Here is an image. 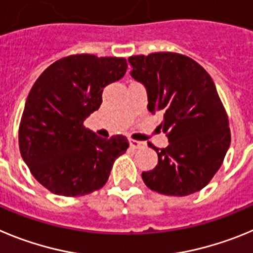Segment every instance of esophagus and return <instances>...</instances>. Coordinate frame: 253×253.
<instances>
[{
	"label": "esophagus",
	"instance_id": "obj_1",
	"mask_svg": "<svg viewBox=\"0 0 253 253\" xmlns=\"http://www.w3.org/2000/svg\"><path fill=\"white\" fill-rule=\"evenodd\" d=\"M129 146L132 147V149H140V147H143L145 146V143L143 142H140V141L137 140H129Z\"/></svg>",
	"mask_w": 253,
	"mask_h": 253
}]
</instances>
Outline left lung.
Masks as SVG:
<instances>
[{
  "mask_svg": "<svg viewBox=\"0 0 253 253\" xmlns=\"http://www.w3.org/2000/svg\"><path fill=\"white\" fill-rule=\"evenodd\" d=\"M131 76L146 87L147 110L160 113L159 127L169 145L159 149V164L142 172L154 192L184 197L199 192L219 170L231 145V129L214 82L189 56L171 51L132 55Z\"/></svg>",
  "mask_w": 253,
  "mask_h": 253,
  "instance_id": "obj_1",
  "label": "left lung"
}]
</instances>
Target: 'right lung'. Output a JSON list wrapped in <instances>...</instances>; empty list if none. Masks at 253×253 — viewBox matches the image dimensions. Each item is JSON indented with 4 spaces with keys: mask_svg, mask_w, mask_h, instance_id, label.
<instances>
[{
    "mask_svg": "<svg viewBox=\"0 0 253 253\" xmlns=\"http://www.w3.org/2000/svg\"><path fill=\"white\" fill-rule=\"evenodd\" d=\"M126 69L125 58L83 53L54 61L36 79L20 121L19 146L33 176L49 192L79 197L98 190L127 151L125 136L107 140L83 125L101 106L104 87Z\"/></svg>",
    "mask_w": 253,
    "mask_h": 253,
    "instance_id": "obj_1",
    "label": "right lung"
}]
</instances>
